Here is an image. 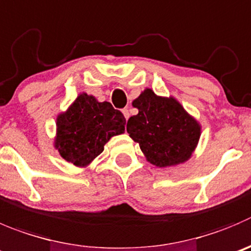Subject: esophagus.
<instances>
[{
	"label": "esophagus",
	"mask_w": 251,
	"mask_h": 251,
	"mask_svg": "<svg viewBox=\"0 0 251 251\" xmlns=\"http://www.w3.org/2000/svg\"><path fill=\"white\" fill-rule=\"evenodd\" d=\"M122 112H123V114H124V117H126V119H128L129 118V109L128 108H124V109H122Z\"/></svg>",
	"instance_id": "1"
}]
</instances>
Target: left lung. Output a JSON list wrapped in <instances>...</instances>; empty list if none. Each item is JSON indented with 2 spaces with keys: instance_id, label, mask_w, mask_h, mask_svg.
<instances>
[{
  "instance_id": "obj_1",
  "label": "left lung",
  "mask_w": 251,
  "mask_h": 251,
  "mask_svg": "<svg viewBox=\"0 0 251 251\" xmlns=\"http://www.w3.org/2000/svg\"><path fill=\"white\" fill-rule=\"evenodd\" d=\"M137 116L128 119L127 132L150 164L159 168L187 161L199 144L201 126L174 97H160L147 88L133 101Z\"/></svg>"
}]
</instances>
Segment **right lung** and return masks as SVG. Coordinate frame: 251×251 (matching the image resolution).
Segmentation results:
<instances>
[{"label":"right lung","instance_id":"obj_1","mask_svg":"<svg viewBox=\"0 0 251 251\" xmlns=\"http://www.w3.org/2000/svg\"><path fill=\"white\" fill-rule=\"evenodd\" d=\"M126 118L109 102H99L87 94L78 95L56 118L54 147L63 159L75 166H87L113 135L124 133Z\"/></svg>","mask_w":251,"mask_h":251}]
</instances>
